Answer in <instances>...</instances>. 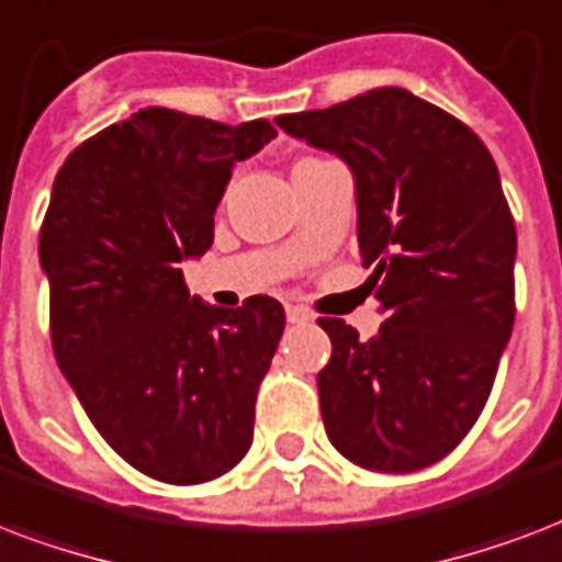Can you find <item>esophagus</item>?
<instances>
[{
    "label": "esophagus",
    "instance_id": "obj_1",
    "mask_svg": "<svg viewBox=\"0 0 562 562\" xmlns=\"http://www.w3.org/2000/svg\"><path fill=\"white\" fill-rule=\"evenodd\" d=\"M286 322L290 325H307V322H313V316L299 304H286Z\"/></svg>",
    "mask_w": 562,
    "mask_h": 562
}]
</instances>
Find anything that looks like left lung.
<instances>
[{
  "instance_id": "8db88e82",
  "label": "left lung",
  "mask_w": 562,
  "mask_h": 562,
  "mask_svg": "<svg viewBox=\"0 0 562 562\" xmlns=\"http://www.w3.org/2000/svg\"><path fill=\"white\" fill-rule=\"evenodd\" d=\"M349 164L372 340L322 316V422L342 458L416 472L454 451L484 411L516 316V222L493 155L469 125L402 87L276 120Z\"/></svg>"
}]
</instances>
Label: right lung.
<instances>
[{
	"mask_svg": "<svg viewBox=\"0 0 562 562\" xmlns=\"http://www.w3.org/2000/svg\"><path fill=\"white\" fill-rule=\"evenodd\" d=\"M276 134L146 108L81 143L52 187L41 267L55 360L104 442L155 481H213L251 446L284 307L204 304L178 263L211 249L234 164Z\"/></svg>",
	"mask_w": 562,
	"mask_h": 562,
	"instance_id": "1",
	"label": "right lung"
}]
</instances>
